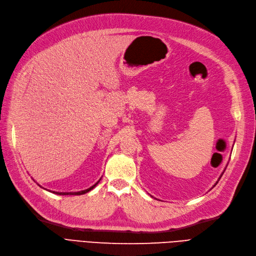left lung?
<instances>
[{"instance_id": "left-lung-1", "label": "left lung", "mask_w": 256, "mask_h": 256, "mask_svg": "<svg viewBox=\"0 0 256 256\" xmlns=\"http://www.w3.org/2000/svg\"><path fill=\"white\" fill-rule=\"evenodd\" d=\"M221 176H222V174H221ZM221 176H220V178H221ZM217 183H218V182H217ZM217 183H216L215 185H214V186H216V185H217Z\"/></svg>"}]
</instances>
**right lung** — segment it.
Instances as JSON below:
<instances>
[{
  "label": "right lung",
  "mask_w": 256,
  "mask_h": 256,
  "mask_svg": "<svg viewBox=\"0 0 256 256\" xmlns=\"http://www.w3.org/2000/svg\"><path fill=\"white\" fill-rule=\"evenodd\" d=\"M101 180V178H100ZM98 183V182L94 185V186H92V187H90V188H88V189H86V190H82V192H53V194H74V196H78V194H86V192H90V190H92V189H94L96 186V184Z\"/></svg>",
  "instance_id": "1"
}]
</instances>
